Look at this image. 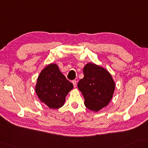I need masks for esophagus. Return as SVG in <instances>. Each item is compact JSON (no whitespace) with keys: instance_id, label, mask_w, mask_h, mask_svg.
Instances as JSON below:
<instances>
[{"instance_id":"esophagus-1","label":"esophagus","mask_w":148,"mask_h":148,"mask_svg":"<svg viewBox=\"0 0 148 148\" xmlns=\"http://www.w3.org/2000/svg\"><path fill=\"white\" fill-rule=\"evenodd\" d=\"M72 84H73V85H74V87H76V85H77V82H76V80H73V81H72Z\"/></svg>"}]
</instances>
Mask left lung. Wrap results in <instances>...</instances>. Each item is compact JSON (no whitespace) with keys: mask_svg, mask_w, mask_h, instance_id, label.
Segmentation results:
<instances>
[{"mask_svg":"<svg viewBox=\"0 0 148 148\" xmlns=\"http://www.w3.org/2000/svg\"><path fill=\"white\" fill-rule=\"evenodd\" d=\"M84 77L78 82L85 105L91 111L97 112L108 105L114 95L115 83L106 69L93 63L83 68Z\"/></svg>","mask_w":148,"mask_h":148,"instance_id":"1","label":"left lung"}]
</instances>
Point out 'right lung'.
<instances>
[{
  "label": "right lung",
  "instance_id": "add662e5",
  "mask_svg": "<svg viewBox=\"0 0 148 148\" xmlns=\"http://www.w3.org/2000/svg\"><path fill=\"white\" fill-rule=\"evenodd\" d=\"M73 85L66 79L55 63L47 65L38 77L35 91L42 103L49 108L58 109L65 104V97Z\"/></svg>",
  "mask_w": 148,
  "mask_h": 148
}]
</instances>
